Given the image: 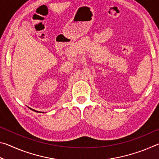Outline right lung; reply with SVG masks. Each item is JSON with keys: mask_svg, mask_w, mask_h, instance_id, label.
Listing matches in <instances>:
<instances>
[{"mask_svg": "<svg viewBox=\"0 0 159 159\" xmlns=\"http://www.w3.org/2000/svg\"><path fill=\"white\" fill-rule=\"evenodd\" d=\"M29 109H31L32 110V111H36V112H40V113H41V111H36V110H34V109H31V108H29ZM42 113V112H41Z\"/></svg>", "mask_w": 159, "mask_h": 159, "instance_id": "1", "label": "right lung"}]
</instances>
